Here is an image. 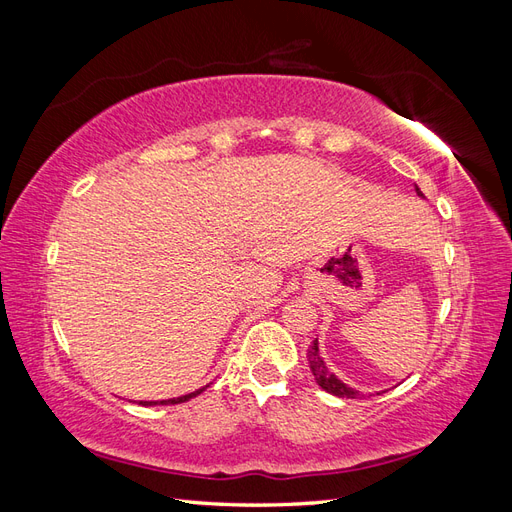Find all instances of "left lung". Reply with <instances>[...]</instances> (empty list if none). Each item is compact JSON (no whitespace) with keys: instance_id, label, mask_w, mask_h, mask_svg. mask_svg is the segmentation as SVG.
<instances>
[{"instance_id":"left-lung-1","label":"left lung","mask_w":512,"mask_h":512,"mask_svg":"<svg viewBox=\"0 0 512 512\" xmlns=\"http://www.w3.org/2000/svg\"><path fill=\"white\" fill-rule=\"evenodd\" d=\"M416 194L423 196V192L418 190V188H416ZM307 359H309V369H312V374H314L316 382L322 386L324 391L331 393V395H337V397H346V399H359V397H363L359 391L350 389V386H346L342 380L335 378V376L331 374V371L327 369V365H324V361L320 359V354H318V342H314L312 348H309Z\"/></svg>"}]
</instances>
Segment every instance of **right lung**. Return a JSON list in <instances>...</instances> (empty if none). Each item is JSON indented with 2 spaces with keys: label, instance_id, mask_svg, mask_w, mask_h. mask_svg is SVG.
<instances>
[{
  "label": "right lung",
  "instance_id": "obj_1",
  "mask_svg": "<svg viewBox=\"0 0 512 512\" xmlns=\"http://www.w3.org/2000/svg\"><path fill=\"white\" fill-rule=\"evenodd\" d=\"M203 391V389H200ZM200 391H194V393H190V395H181V397H175V399H164V401H141L143 406H156V404H160V406H166V404H183V401H188V399H192V397H196Z\"/></svg>",
  "mask_w": 512,
  "mask_h": 512
}]
</instances>
